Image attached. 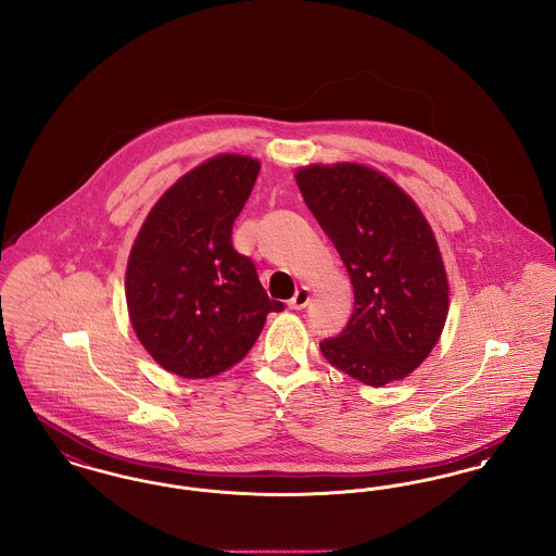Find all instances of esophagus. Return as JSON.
Listing matches in <instances>:
<instances>
[{"mask_svg":"<svg viewBox=\"0 0 556 556\" xmlns=\"http://www.w3.org/2000/svg\"><path fill=\"white\" fill-rule=\"evenodd\" d=\"M311 302V290L308 288H300L293 293V298L290 300L291 311H302L306 308V304Z\"/></svg>","mask_w":556,"mask_h":556,"instance_id":"obj_1","label":"esophagus"}]
</instances>
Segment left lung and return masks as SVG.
I'll return each mask as SVG.
<instances>
[{
    "mask_svg": "<svg viewBox=\"0 0 556 556\" xmlns=\"http://www.w3.org/2000/svg\"><path fill=\"white\" fill-rule=\"evenodd\" d=\"M295 184L354 290L352 318L320 344L323 356L365 386L402 381L429 356L448 317V275L429 220L367 164L300 166Z\"/></svg>",
    "mask_w": 556,
    "mask_h": 556,
    "instance_id": "8db88e82",
    "label": "left lung"
}]
</instances>
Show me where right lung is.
Segmentation results:
<instances>
[{"mask_svg":"<svg viewBox=\"0 0 556 556\" xmlns=\"http://www.w3.org/2000/svg\"><path fill=\"white\" fill-rule=\"evenodd\" d=\"M261 160L216 154L168 187L132 241L125 298L137 340L186 379L231 369L256 344L270 300L231 231Z\"/></svg>","mask_w":556,"mask_h":556,"instance_id":"obj_1","label":"right lung"}]
</instances>
